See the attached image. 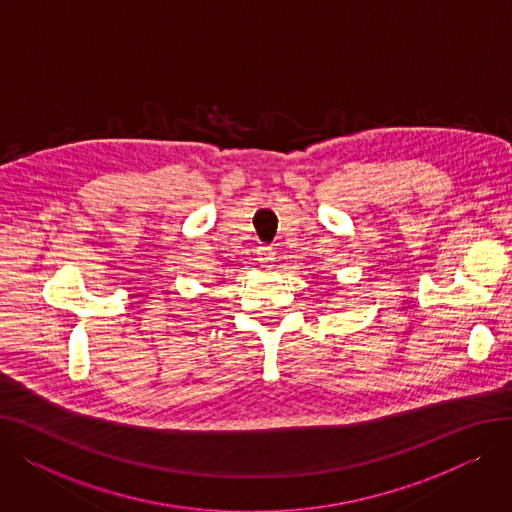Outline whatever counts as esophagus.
<instances>
[{
    "label": "esophagus",
    "instance_id": "34e87169",
    "mask_svg": "<svg viewBox=\"0 0 512 512\" xmlns=\"http://www.w3.org/2000/svg\"><path fill=\"white\" fill-rule=\"evenodd\" d=\"M274 259H276V253H274L272 247H259L257 249V263H261L263 267L270 265Z\"/></svg>",
    "mask_w": 512,
    "mask_h": 512
}]
</instances>
